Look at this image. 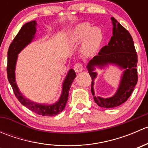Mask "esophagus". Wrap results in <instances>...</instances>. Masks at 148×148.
Here are the masks:
<instances>
[{
	"label": "esophagus",
	"mask_w": 148,
	"mask_h": 148,
	"mask_svg": "<svg viewBox=\"0 0 148 148\" xmlns=\"http://www.w3.org/2000/svg\"><path fill=\"white\" fill-rule=\"evenodd\" d=\"M74 71H75L77 73L80 72V71H82L83 70L82 64L78 62V63H77L75 65H74Z\"/></svg>",
	"instance_id": "esophagus-1"
}]
</instances>
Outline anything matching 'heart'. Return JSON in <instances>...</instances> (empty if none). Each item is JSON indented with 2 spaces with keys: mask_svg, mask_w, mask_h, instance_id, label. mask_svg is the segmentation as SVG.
<instances>
[{
  "mask_svg": "<svg viewBox=\"0 0 148 148\" xmlns=\"http://www.w3.org/2000/svg\"><path fill=\"white\" fill-rule=\"evenodd\" d=\"M103 40V33L100 28L92 27L89 23H82L71 31L69 43L76 46L82 43V52L84 56H92L100 46Z\"/></svg>",
  "mask_w": 148,
  "mask_h": 148,
  "instance_id": "1",
  "label": "heart"
}]
</instances>
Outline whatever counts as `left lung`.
<instances>
[{
	"label": "left lung",
	"mask_w": 148,
	"mask_h": 148,
	"mask_svg": "<svg viewBox=\"0 0 148 148\" xmlns=\"http://www.w3.org/2000/svg\"><path fill=\"white\" fill-rule=\"evenodd\" d=\"M113 25L112 36L107 46L102 48L97 56L89 61L87 68L92 78L91 91L95 102L104 108H113L126 102L138 83V55L130 34L122 25L111 18ZM108 64L118 65L125 69L119 87L114 96L109 98L96 97L93 91V80L97 74L94 72L95 66L101 68Z\"/></svg>",
	"instance_id": "left-lung-1"
}]
</instances>
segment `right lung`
Instances as JSON below:
<instances>
[{
  "instance_id": "right-lung-1",
  "label": "right lung",
  "mask_w": 148,
  "mask_h": 148,
  "mask_svg": "<svg viewBox=\"0 0 148 148\" xmlns=\"http://www.w3.org/2000/svg\"><path fill=\"white\" fill-rule=\"evenodd\" d=\"M36 25L37 23L36 21H32L23 25L10 44L8 51L7 75L8 82L11 85L13 92L19 102L30 110L39 115L50 117L59 114L64 109L68 100L70 87L76 77V73L72 69L69 71L62 85V92L60 98L57 102L53 104H38L32 102L21 93L15 79V69L17 62L18 54L34 39V35L36 31Z\"/></svg>"
}]
</instances>
